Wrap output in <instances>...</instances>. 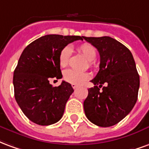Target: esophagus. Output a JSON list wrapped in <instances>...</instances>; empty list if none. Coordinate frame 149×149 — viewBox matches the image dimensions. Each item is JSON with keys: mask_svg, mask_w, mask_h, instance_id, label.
I'll return each mask as SVG.
<instances>
[{"mask_svg": "<svg viewBox=\"0 0 149 149\" xmlns=\"http://www.w3.org/2000/svg\"><path fill=\"white\" fill-rule=\"evenodd\" d=\"M72 87L73 88H77V84H72Z\"/></svg>", "mask_w": 149, "mask_h": 149, "instance_id": "esophagus-1", "label": "esophagus"}]
</instances>
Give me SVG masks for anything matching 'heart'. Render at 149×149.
I'll return each mask as SVG.
<instances>
[{"instance_id":"1","label":"heart","mask_w":149,"mask_h":149,"mask_svg":"<svg viewBox=\"0 0 149 149\" xmlns=\"http://www.w3.org/2000/svg\"><path fill=\"white\" fill-rule=\"evenodd\" d=\"M78 52L81 53L88 61H93L97 57V50L95 47L88 43H84L77 48ZM72 54V49L70 46H65L61 50L59 54V64L61 67H66L69 64ZM92 65V62H89ZM63 77L68 83L74 84H81L89 79L90 75L88 72H81L72 69H67L63 73Z\"/></svg>"}]
</instances>
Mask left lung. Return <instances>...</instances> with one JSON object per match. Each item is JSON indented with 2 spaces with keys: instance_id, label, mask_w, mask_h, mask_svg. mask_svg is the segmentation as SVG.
Instances as JSON below:
<instances>
[{
  "instance_id": "obj_1",
  "label": "left lung",
  "mask_w": 149,
  "mask_h": 149,
  "mask_svg": "<svg viewBox=\"0 0 149 149\" xmlns=\"http://www.w3.org/2000/svg\"><path fill=\"white\" fill-rule=\"evenodd\" d=\"M84 39L97 48L100 57V70L91 81L95 86L88 88L84 101V113L94 125L110 127L125 118L136 103L140 77L136 63L129 49L112 37Z\"/></svg>"
}]
</instances>
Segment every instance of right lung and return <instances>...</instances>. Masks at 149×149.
Here are the masks:
<instances>
[{"mask_svg": "<svg viewBox=\"0 0 149 149\" xmlns=\"http://www.w3.org/2000/svg\"><path fill=\"white\" fill-rule=\"evenodd\" d=\"M84 37L45 35L24 49L13 73L15 99L28 118L39 125H50L61 119L65 104L73 93L62 81L53 87L51 78H62L59 54L64 47Z\"/></svg>", "mask_w": 149, "mask_h": 149, "instance_id": "1", "label": "right lung"}]
</instances>
